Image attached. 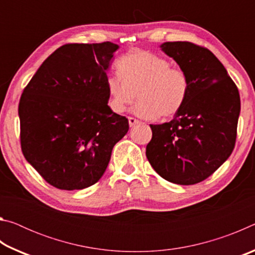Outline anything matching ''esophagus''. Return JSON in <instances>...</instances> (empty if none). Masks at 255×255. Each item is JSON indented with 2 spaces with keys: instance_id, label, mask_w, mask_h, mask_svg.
Returning a JSON list of instances; mask_svg holds the SVG:
<instances>
[{
  "instance_id": "esophagus-1",
  "label": "esophagus",
  "mask_w": 255,
  "mask_h": 255,
  "mask_svg": "<svg viewBox=\"0 0 255 255\" xmlns=\"http://www.w3.org/2000/svg\"><path fill=\"white\" fill-rule=\"evenodd\" d=\"M128 123H129V126L133 127V126H136V125L139 124V120H137V119L132 118V117H129L128 118Z\"/></svg>"
}]
</instances>
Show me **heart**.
<instances>
[{
	"label": "heart",
	"instance_id": "b5f03b06",
	"mask_svg": "<svg viewBox=\"0 0 255 255\" xmlns=\"http://www.w3.org/2000/svg\"><path fill=\"white\" fill-rule=\"evenodd\" d=\"M117 67L119 73L107 79L108 105L116 114H123L137 97L132 112L140 118H170L183 108L190 89L188 75L162 56L133 51L120 58Z\"/></svg>",
	"mask_w": 255,
	"mask_h": 255
}]
</instances>
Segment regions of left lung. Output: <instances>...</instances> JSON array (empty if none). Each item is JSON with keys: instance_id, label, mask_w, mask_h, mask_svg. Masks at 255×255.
<instances>
[{"instance_id": "8db88e82", "label": "left lung", "mask_w": 255, "mask_h": 255, "mask_svg": "<svg viewBox=\"0 0 255 255\" xmlns=\"http://www.w3.org/2000/svg\"><path fill=\"white\" fill-rule=\"evenodd\" d=\"M190 82L184 106L170 123L150 125L146 156L170 182L190 185L208 178L230 157L241 111L239 90L210 50L189 41L164 42Z\"/></svg>"}]
</instances>
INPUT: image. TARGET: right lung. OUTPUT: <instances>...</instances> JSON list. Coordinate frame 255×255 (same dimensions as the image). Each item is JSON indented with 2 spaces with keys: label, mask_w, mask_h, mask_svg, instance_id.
<instances>
[{
  "label": "right lung",
  "mask_w": 255,
  "mask_h": 255,
  "mask_svg": "<svg viewBox=\"0 0 255 255\" xmlns=\"http://www.w3.org/2000/svg\"><path fill=\"white\" fill-rule=\"evenodd\" d=\"M119 46L68 44L38 68L19 103L21 148L33 169L55 188L97 183L128 119L108 106L107 72Z\"/></svg>",
  "instance_id": "right-lung-1"
}]
</instances>
